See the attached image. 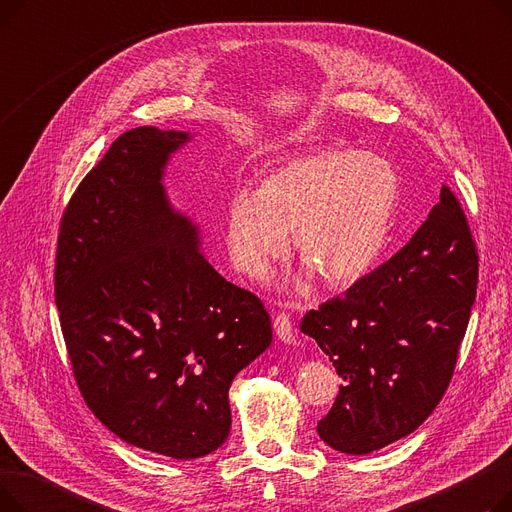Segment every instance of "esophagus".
Wrapping results in <instances>:
<instances>
[{
	"mask_svg": "<svg viewBox=\"0 0 512 512\" xmlns=\"http://www.w3.org/2000/svg\"><path fill=\"white\" fill-rule=\"evenodd\" d=\"M274 330H276V336H278L282 342H286V344L294 342V328H292L290 315L278 313V315L274 317Z\"/></svg>",
	"mask_w": 512,
	"mask_h": 512,
	"instance_id": "34e87169",
	"label": "esophagus"
}]
</instances>
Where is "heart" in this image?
Wrapping results in <instances>:
<instances>
[{"label":"heart","instance_id":"obj_1","mask_svg":"<svg viewBox=\"0 0 512 512\" xmlns=\"http://www.w3.org/2000/svg\"><path fill=\"white\" fill-rule=\"evenodd\" d=\"M400 195L386 157L330 145L294 157L236 191L226 211V242L240 272L261 278L292 245L321 282L342 288L361 280L382 255Z\"/></svg>","mask_w":512,"mask_h":512}]
</instances>
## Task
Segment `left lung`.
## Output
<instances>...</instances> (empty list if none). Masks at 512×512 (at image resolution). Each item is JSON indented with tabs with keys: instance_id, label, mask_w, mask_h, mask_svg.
Listing matches in <instances>:
<instances>
[{
	"instance_id": "obj_1",
	"label": "left lung",
	"mask_w": 512,
	"mask_h": 512,
	"mask_svg": "<svg viewBox=\"0 0 512 512\" xmlns=\"http://www.w3.org/2000/svg\"><path fill=\"white\" fill-rule=\"evenodd\" d=\"M479 257L448 186L413 238L342 297L309 311L311 336L342 378L317 434L344 454H369L432 415L454 373L475 303Z\"/></svg>"
}]
</instances>
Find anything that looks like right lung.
Here are the masks:
<instances>
[{"label":"right lung","mask_w":512,"mask_h":512,"mask_svg":"<svg viewBox=\"0 0 512 512\" xmlns=\"http://www.w3.org/2000/svg\"><path fill=\"white\" fill-rule=\"evenodd\" d=\"M191 134L124 132L78 184L60 222L56 305L74 380L120 440L199 459L230 434L228 390L272 344L253 292L201 255L199 228L164 188Z\"/></svg>","instance_id":"right-lung-1"}]
</instances>
